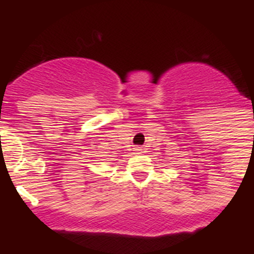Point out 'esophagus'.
Masks as SVG:
<instances>
[{"label":"esophagus","mask_w":254,"mask_h":254,"mask_svg":"<svg viewBox=\"0 0 254 254\" xmlns=\"http://www.w3.org/2000/svg\"><path fill=\"white\" fill-rule=\"evenodd\" d=\"M134 151H135L136 153H142L143 148H142V147H139V145H138V147H135V148H134Z\"/></svg>","instance_id":"esophagus-1"}]
</instances>
